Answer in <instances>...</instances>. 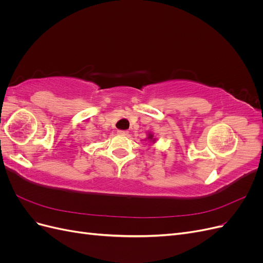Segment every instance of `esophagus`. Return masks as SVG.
<instances>
[{
  "label": "esophagus",
  "instance_id": "34e87169",
  "mask_svg": "<svg viewBox=\"0 0 263 263\" xmlns=\"http://www.w3.org/2000/svg\"><path fill=\"white\" fill-rule=\"evenodd\" d=\"M117 134L119 135V136H127V135H128V132H127V130H118Z\"/></svg>",
  "mask_w": 263,
  "mask_h": 263
}]
</instances>
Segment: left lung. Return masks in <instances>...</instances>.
<instances>
[{
	"mask_svg": "<svg viewBox=\"0 0 263 263\" xmlns=\"http://www.w3.org/2000/svg\"><path fill=\"white\" fill-rule=\"evenodd\" d=\"M149 140V141H153V142H155L156 141V137H154V135H153V133H148V137L146 138V140Z\"/></svg>",
	"mask_w": 263,
	"mask_h": 263,
	"instance_id": "obj_1",
	"label": "left lung"
}]
</instances>
